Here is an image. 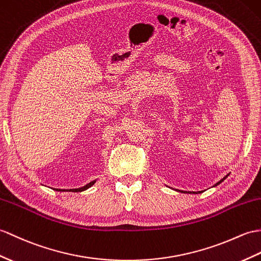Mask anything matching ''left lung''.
Instances as JSON below:
<instances>
[{
  "mask_svg": "<svg viewBox=\"0 0 261 261\" xmlns=\"http://www.w3.org/2000/svg\"><path fill=\"white\" fill-rule=\"evenodd\" d=\"M226 178H227V175H226V177H225V178H223V179H221V180H220V181H219V182H218V184H217V185H219V184H220V182H222V181H223V180H225V179H226ZM217 185H216V186H217ZM181 192H184V193H186V192H185V191H181ZM188 193H198V192H188Z\"/></svg>",
  "mask_w": 261,
  "mask_h": 261,
  "instance_id": "1",
  "label": "left lung"
}]
</instances>
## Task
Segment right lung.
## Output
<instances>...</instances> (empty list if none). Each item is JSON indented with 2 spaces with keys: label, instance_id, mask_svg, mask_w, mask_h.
I'll return each mask as SVG.
<instances>
[{
  "label": "right lung",
  "instance_id": "add662e5",
  "mask_svg": "<svg viewBox=\"0 0 261 261\" xmlns=\"http://www.w3.org/2000/svg\"><path fill=\"white\" fill-rule=\"evenodd\" d=\"M95 184V180L94 181H91L90 184H88V185H86L84 187H81V188H79V189H70V190H62V189H54V190H57V191H72V192H81V191H84V190H87L88 188H90V187H92L93 185Z\"/></svg>",
  "mask_w": 261,
  "mask_h": 261
}]
</instances>
